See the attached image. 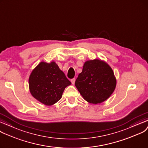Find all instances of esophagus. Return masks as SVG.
I'll return each mask as SVG.
<instances>
[{"label": "esophagus", "mask_w": 148, "mask_h": 148, "mask_svg": "<svg viewBox=\"0 0 148 148\" xmlns=\"http://www.w3.org/2000/svg\"><path fill=\"white\" fill-rule=\"evenodd\" d=\"M75 78H73V79H71V82H72V83L73 84H75Z\"/></svg>", "instance_id": "34e87169"}]
</instances>
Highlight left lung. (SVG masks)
I'll list each match as a JSON object with an SVG mask.
<instances>
[{"mask_svg":"<svg viewBox=\"0 0 148 148\" xmlns=\"http://www.w3.org/2000/svg\"><path fill=\"white\" fill-rule=\"evenodd\" d=\"M75 84L84 99L97 104L107 100L113 93L116 79L107 63L93 60L84 63Z\"/></svg>","mask_w":148,"mask_h":148,"instance_id":"obj_1","label":"left lung"}]
</instances>
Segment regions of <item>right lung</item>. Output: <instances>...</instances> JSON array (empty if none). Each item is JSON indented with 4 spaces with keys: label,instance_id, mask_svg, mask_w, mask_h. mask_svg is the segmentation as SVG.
I'll use <instances>...</instances> for the list:
<instances>
[{
    "label": "right lung",
    "instance_id": "right-lung-1",
    "mask_svg": "<svg viewBox=\"0 0 148 148\" xmlns=\"http://www.w3.org/2000/svg\"><path fill=\"white\" fill-rule=\"evenodd\" d=\"M71 82L55 62H41L32 72L29 79L31 95L46 105L57 102L65 88Z\"/></svg>",
    "mask_w": 148,
    "mask_h": 148
}]
</instances>
